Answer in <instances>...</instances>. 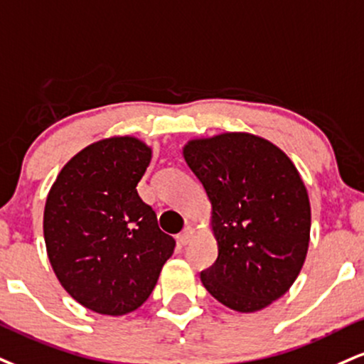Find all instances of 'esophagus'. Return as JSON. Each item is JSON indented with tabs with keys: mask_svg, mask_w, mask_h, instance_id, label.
I'll return each instance as SVG.
<instances>
[{
	"mask_svg": "<svg viewBox=\"0 0 364 364\" xmlns=\"http://www.w3.org/2000/svg\"><path fill=\"white\" fill-rule=\"evenodd\" d=\"M193 237H195V230L191 229V227H186V229L178 235L179 246H188V244H190L191 240H193Z\"/></svg>",
	"mask_w": 364,
	"mask_h": 364,
	"instance_id": "34e87169",
	"label": "esophagus"
}]
</instances>
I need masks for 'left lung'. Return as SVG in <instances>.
Segmentation results:
<instances>
[{"mask_svg": "<svg viewBox=\"0 0 364 364\" xmlns=\"http://www.w3.org/2000/svg\"><path fill=\"white\" fill-rule=\"evenodd\" d=\"M183 157L207 191L218 247L201 283L235 312L266 309L290 290L307 257L310 200L299 169L249 132L190 139Z\"/></svg>", "mask_w": 364, "mask_h": 364, "instance_id": "obj_1", "label": "left lung"}]
</instances>
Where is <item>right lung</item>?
<instances>
[{
  "label": "right lung",
  "mask_w": 364,
  "mask_h": 364,
  "mask_svg": "<svg viewBox=\"0 0 364 364\" xmlns=\"http://www.w3.org/2000/svg\"><path fill=\"white\" fill-rule=\"evenodd\" d=\"M151 159L152 147L134 135L100 139L64 164L47 195L43 237L52 269L96 314L137 310L174 251V239L137 193Z\"/></svg>",
  "instance_id": "1"
}]
</instances>
